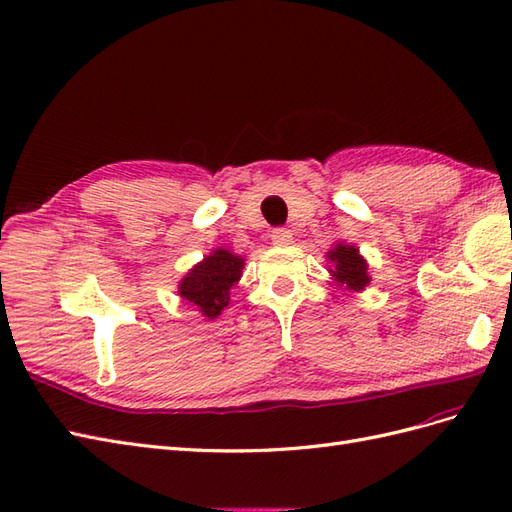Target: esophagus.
I'll return each mask as SVG.
<instances>
[{
	"mask_svg": "<svg viewBox=\"0 0 512 512\" xmlns=\"http://www.w3.org/2000/svg\"><path fill=\"white\" fill-rule=\"evenodd\" d=\"M270 238H272V244H276V246H287L294 242V233H291L289 229H274Z\"/></svg>",
	"mask_w": 512,
	"mask_h": 512,
	"instance_id": "34e87169",
	"label": "esophagus"
}]
</instances>
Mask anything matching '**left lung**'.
I'll use <instances>...</instances> for the list:
<instances>
[{"instance_id": "obj_1", "label": "left lung", "mask_w": 512, "mask_h": 512, "mask_svg": "<svg viewBox=\"0 0 512 512\" xmlns=\"http://www.w3.org/2000/svg\"><path fill=\"white\" fill-rule=\"evenodd\" d=\"M326 259L332 264V268H328L332 281L337 283L341 289L360 294V291L369 287V283H371L369 264H367V259L360 255L358 246L337 242L326 253Z\"/></svg>"}]
</instances>
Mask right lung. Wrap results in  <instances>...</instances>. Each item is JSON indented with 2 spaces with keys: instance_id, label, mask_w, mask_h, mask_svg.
I'll use <instances>...</instances> for the list:
<instances>
[{
  "instance_id": "obj_1",
  "label": "right lung",
  "mask_w": 512,
  "mask_h": 512,
  "mask_svg": "<svg viewBox=\"0 0 512 512\" xmlns=\"http://www.w3.org/2000/svg\"><path fill=\"white\" fill-rule=\"evenodd\" d=\"M244 270V257L218 246L210 255L184 274L178 283V296L206 319H216L229 304L231 289L238 285Z\"/></svg>"
}]
</instances>
